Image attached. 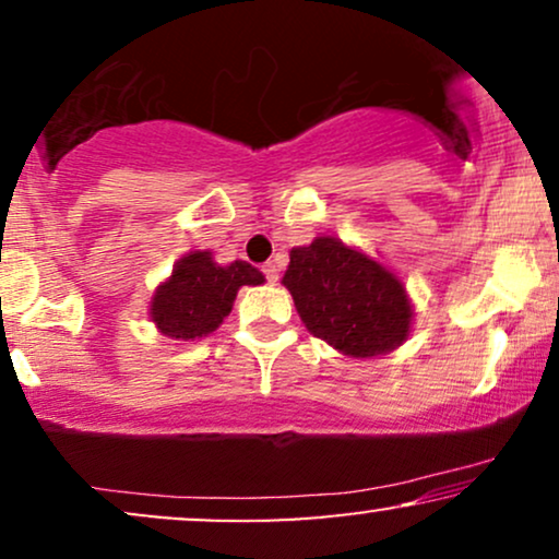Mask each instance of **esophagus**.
<instances>
[{
	"instance_id": "obj_1",
	"label": "esophagus",
	"mask_w": 559,
	"mask_h": 559,
	"mask_svg": "<svg viewBox=\"0 0 559 559\" xmlns=\"http://www.w3.org/2000/svg\"><path fill=\"white\" fill-rule=\"evenodd\" d=\"M262 273H265L267 284H275V281H278V265H275V262H267V265L262 267Z\"/></svg>"
}]
</instances>
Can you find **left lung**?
<instances>
[{"label":"left lung","mask_w":559,"mask_h":559,"mask_svg":"<svg viewBox=\"0 0 559 559\" xmlns=\"http://www.w3.org/2000/svg\"><path fill=\"white\" fill-rule=\"evenodd\" d=\"M281 284L307 331L346 357L389 355L413 331L415 310L400 275L336 236L294 247Z\"/></svg>","instance_id":"8db88e82"}]
</instances>
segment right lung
Returning a JSON list of instances; mask_svg holds the SVG:
<instances>
[{
    "label": "right lung",
    "mask_w": 559,
    "mask_h": 559,
    "mask_svg": "<svg viewBox=\"0 0 559 559\" xmlns=\"http://www.w3.org/2000/svg\"><path fill=\"white\" fill-rule=\"evenodd\" d=\"M265 284V275L249 262H215L210 249H194L173 265V273L155 288L150 318L155 329L173 342H194L210 336L228 312L241 286Z\"/></svg>",
    "instance_id": "right-lung-1"
}]
</instances>
